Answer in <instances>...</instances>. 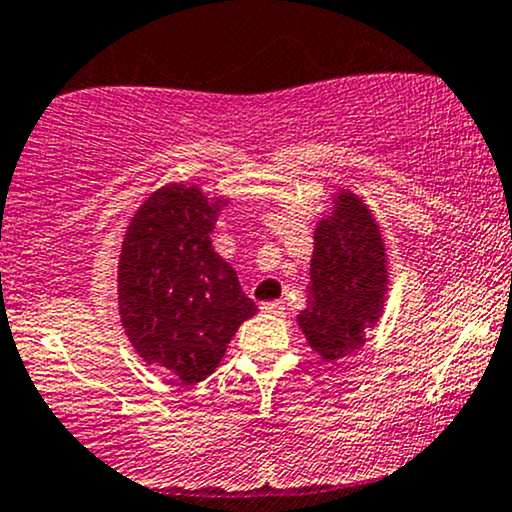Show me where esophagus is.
Here are the masks:
<instances>
[{
    "mask_svg": "<svg viewBox=\"0 0 512 512\" xmlns=\"http://www.w3.org/2000/svg\"><path fill=\"white\" fill-rule=\"evenodd\" d=\"M261 312L268 314V317H283L285 307H283V302H263Z\"/></svg>",
    "mask_w": 512,
    "mask_h": 512,
    "instance_id": "1",
    "label": "esophagus"
}]
</instances>
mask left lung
<instances>
[{"label": "left lung", "instance_id": "obj_1", "mask_svg": "<svg viewBox=\"0 0 512 512\" xmlns=\"http://www.w3.org/2000/svg\"><path fill=\"white\" fill-rule=\"evenodd\" d=\"M314 229L307 307L297 326L324 363H338L365 343L387 307L389 261L380 222L348 188L331 195Z\"/></svg>", "mask_w": 512, "mask_h": 512}]
</instances>
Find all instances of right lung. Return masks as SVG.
I'll return each instance as SVG.
<instances>
[{"instance_id":"add662e5","label":"right lung","mask_w":512,"mask_h":512,"mask_svg":"<svg viewBox=\"0 0 512 512\" xmlns=\"http://www.w3.org/2000/svg\"><path fill=\"white\" fill-rule=\"evenodd\" d=\"M227 195L195 183H166L149 193L125 227L118 256V314L147 365L198 384L217 370L229 341L256 304L237 271L212 249L210 232Z\"/></svg>"}]
</instances>
